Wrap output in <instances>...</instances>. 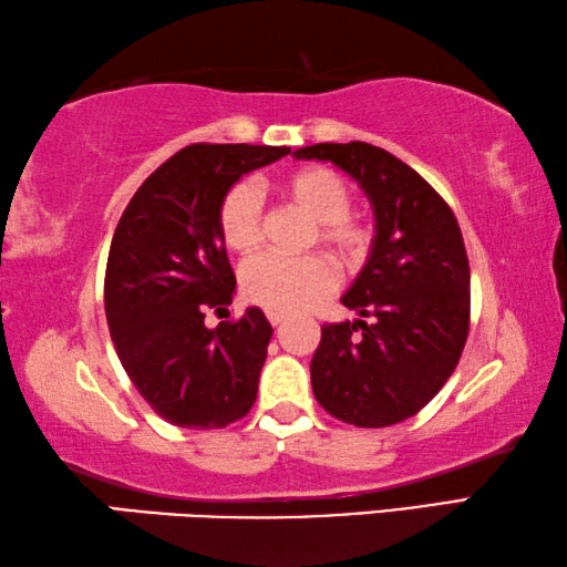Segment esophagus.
<instances>
[{"mask_svg":"<svg viewBox=\"0 0 567 567\" xmlns=\"http://www.w3.org/2000/svg\"><path fill=\"white\" fill-rule=\"evenodd\" d=\"M285 312H275V310H267V320L269 322H272V326L277 328V326H282V322H285Z\"/></svg>","mask_w":567,"mask_h":567,"instance_id":"1","label":"esophagus"}]
</instances>
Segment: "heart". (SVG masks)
<instances>
[{
  "mask_svg": "<svg viewBox=\"0 0 567 567\" xmlns=\"http://www.w3.org/2000/svg\"><path fill=\"white\" fill-rule=\"evenodd\" d=\"M285 202L316 221V235L343 267H358L373 241V229L350 214L353 194L338 171L308 166L280 184ZM217 227L224 247L249 255L262 241V202L255 186L235 184L221 196ZM241 295L275 312H298L336 290L338 272L326 257L282 259L259 255L241 267Z\"/></svg>",
  "mask_w": 567,
  "mask_h": 567,
  "instance_id": "1",
  "label": "heart"
}]
</instances>
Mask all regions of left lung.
I'll list each match as a JSON object with an SVG mask.
<instances>
[{
  "instance_id": "1",
  "label": "left lung",
  "mask_w": 567,
  "mask_h": 567,
  "mask_svg": "<svg viewBox=\"0 0 567 567\" xmlns=\"http://www.w3.org/2000/svg\"><path fill=\"white\" fill-rule=\"evenodd\" d=\"M292 156L343 168L375 217L371 255L340 298L368 320L322 326L310 363L312 393L346 424H399L442 391L462 358L470 332L462 229L442 196L379 146L316 143Z\"/></svg>"
}]
</instances>
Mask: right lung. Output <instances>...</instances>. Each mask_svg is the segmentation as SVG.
Instances as JSON below:
<instances>
[{"mask_svg": "<svg viewBox=\"0 0 567 567\" xmlns=\"http://www.w3.org/2000/svg\"><path fill=\"white\" fill-rule=\"evenodd\" d=\"M287 146L194 143L151 174L125 206L105 267V318L128 379L161 419L224 429L247 416L272 338L265 312L204 326L235 295L219 237L221 196Z\"/></svg>", "mask_w": 567, "mask_h": 567, "instance_id": "1", "label": "right lung"}]
</instances>
